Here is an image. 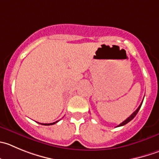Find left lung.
I'll return each instance as SVG.
<instances>
[{"instance_id":"8db88e82","label":"left lung","mask_w":159,"mask_h":159,"mask_svg":"<svg viewBox=\"0 0 159 159\" xmlns=\"http://www.w3.org/2000/svg\"><path fill=\"white\" fill-rule=\"evenodd\" d=\"M142 103H143V101H142V102H141V104H140V106H139L138 108H137V109L136 110V111H134V112L133 113V114L131 115V116H129V117H128L127 119H126V120H125V121H123V122H122V123H120V124H119V126H117V127H119V126H124V125H126V123H128V122H130V121L132 120V119H134V117H135V116H136V115H137V112H138V111H139V110H140V107H141V105H142Z\"/></svg>"}]
</instances>
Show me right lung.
<instances>
[{
  "label": "right lung",
  "mask_w": 159,
  "mask_h": 159,
  "mask_svg": "<svg viewBox=\"0 0 159 159\" xmlns=\"http://www.w3.org/2000/svg\"><path fill=\"white\" fill-rule=\"evenodd\" d=\"M58 121H56V122H52V123H40L41 125H44V126H50V125H53V124H55L56 122H58Z\"/></svg>",
  "instance_id": "right-lung-1"
}]
</instances>
